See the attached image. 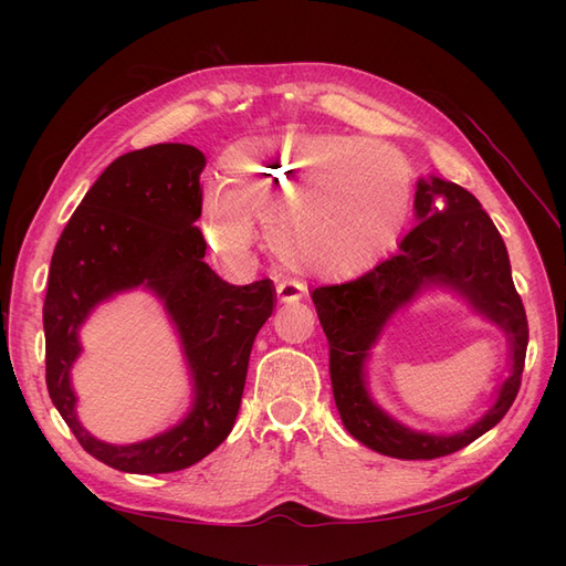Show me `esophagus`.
I'll return each mask as SVG.
<instances>
[{
    "label": "esophagus",
    "mask_w": 566,
    "mask_h": 566,
    "mask_svg": "<svg viewBox=\"0 0 566 566\" xmlns=\"http://www.w3.org/2000/svg\"><path fill=\"white\" fill-rule=\"evenodd\" d=\"M276 295L281 302H300L304 297V285L297 281H281L276 285Z\"/></svg>",
    "instance_id": "obj_1"
}]
</instances>
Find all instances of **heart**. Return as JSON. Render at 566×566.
Returning a JSON list of instances; mask_svg holds the SVG:
<instances>
[{
  "label": "heart",
  "instance_id": "heart-1",
  "mask_svg": "<svg viewBox=\"0 0 566 566\" xmlns=\"http://www.w3.org/2000/svg\"><path fill=\"white\" fill-rule=\"evenodd\" d=\"M217 191L205 202V229L221 252L243 256L262 227L285 266L342 279L399 229L410 169L380 139L287 129L229 148Z\"/></svg>",
  "mask_w": 566,
  "mask_h": 566
}]
</instances>
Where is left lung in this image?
<instances>
[{
    "label": "left lung",
    "mask_w": 566,
    "mask_h": 566,
    "mask_svg": "<svg viewBox=\"0 0 566 566\" xmlns=\"http://www.w3.org/2000/svg\"><path fill=\"white\" fill-rule=\"evenodd\" d=\"M437 199L444 202L439 206ZM416 217L418 224L397 252L354 281L316 287L312 300L331 347L335 406L349 434L391 458L432 460L460 451L503 420L522 385L528 323L503 238L470 191L437 177L422 179ZM427 284H451L465 294L502 325L513 349V375L500 401L470 431L451 438L410 433L369 401L363 382V361L381 325Z\"/></svg>",
    "instance_id": "left-lung-1"
}]
</instances>
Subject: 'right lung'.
I'll return each instance as SVG.
<instances>
[{"mask_svg": "<svg viewBox=\"0 0 566 566\" xmlns=\"http://www.w3.org/2000/svg\"><path fill=\"white\" fill-rule=\"evenodd\" d=\"M205 156L186 144H156L113 160L67 221L49 266L44 297L46 389L80 447L106 465L177 472L224 441L241 408L252 342L273 312V283L229 285L205 264L196 221ZM146 284L178 323L197 380V403L172 431L129 448L94 440L74 416L70 368L76 331L101 300Z\"/></svg>", "mask_w": 566, "mask_h": 566, "instance_id": "add662e5", "label": "right lung"}]
</instances>
